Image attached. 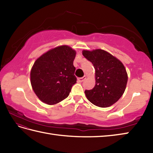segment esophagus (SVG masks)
Returning a JSON list of instances; mask_svg holds the SVG:
<instances>
[{
	"label": "esophagus",
	"mask_w": 153,
	"mask_h": 153,
	"mask_svg": "<svg viewBox=\"0 0 153 153\" xmlns=\"http://www.w3.org/2000/svg\"><path fill=\"white\" fill-rule=\"evenodd\" d=\"M86 79V76H83V77H79V78L77 79V81H78L79 82H83L84 80H85Z\"/></svg>",
	"instance_id": "1"
}]
</instances>
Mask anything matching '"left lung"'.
I'll list each match as a JSON object with an SVG mask.
<instances>
[{"label": "left lung", "mask_w": 153, "mask_h": 153, "mask_svg": "<svg viewBox=\"0 0 153 153\" xmlns=\"http://www.w3.org/2000/svg\"><path fill=\"white\" fill-rule=\"evenodd\" d=\"M95 70V85L85 90L86 97L95 106L105 108L116 102L125 91L128 74L122 62L102 49L82 51Z\"/></svg>", "instance_id": "8db88e82"}]
</instances>
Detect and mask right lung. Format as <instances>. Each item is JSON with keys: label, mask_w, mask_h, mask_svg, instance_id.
<instances>
[{"label": "right lung", "mask_w": 153, "mask_h": 153, "mask_svg": "<svg viewBox=\"0 0 153 153\" xmlns=\"http://www.w3.org/2000/svg\"><path fill=\"white\" fill-rule=\"evenodd\" d=\"M76 54L71 47L62 45L48 51L35 62L31 84L42 102L53 105L69 95L77 81L73 64Z\"/></svg>", "instance_id": "1"}]
</instances>
